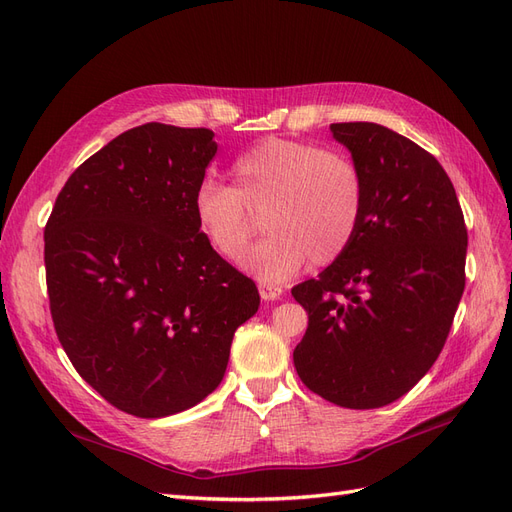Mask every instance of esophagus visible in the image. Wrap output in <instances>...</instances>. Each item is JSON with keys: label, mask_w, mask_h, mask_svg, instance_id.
Returning a JSON list of instances; mask_svg holds the SVG:
<instances>
[{"label": "esophagus", "mask_w": 512, "mask_h": 512, "mask_svg": "<svg viewBox=\"0 0 512 512\" xmlns=\"http://www.w3.org/2000/svg\"><path fill=\"white\" fill-rule=\"evenodd\" d=\"M258 292H260V297L265 299V301H275V299H280V297H282V294H284V288H282L280 284L260 282V284H258Z\"/></svg>", "instance_id": "34e87169"}]
</instances>
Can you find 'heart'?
Instances as JSON below:
<instances>
[{
	"instance_id": "1",
	"label": "heart",
	"mask_w": 512,
	"mask_h": 512,
	"mask_svg": "<svg viewBox=\"0 0 512 512\" xmlns=\"http://www.w3.org/2000/svg\"><path fill=\"white\" fill-rule=\"evenodd\" d=\"M230 177L232 188L213 179L196 185V228L211 250L237 258L251 234V213L262 212L268 237L239 258V267L260 282H284L307 260L329 265L359 232L365 179L344 153L265 138L239 153Z\"/></svg>"
}]
</instances>
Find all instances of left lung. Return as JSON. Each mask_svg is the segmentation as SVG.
<instances>
[{"mask_svg":"<svg viewBox=\"0 0 512 512\" xmlns=\"http://www.w3.org/2000/svg\"><path fill=\"white\" fill-rule=\"evenodd\" d=\"M365 179L348 250L292 288L309 316L292 359L309 391L369 410L421 380L466 286L468 230L451 179L423 147L369 121L333 123Z\"/></svg>","mask_w":512,"mask_h":512,"instance_id":"1","label":"left lung"}]
</instances>
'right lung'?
<instances>
[{"label":"right lung","mask_w":512,"mask_h":512,"mask_svg":"<svg viewBox=\"0 0 512 512\" xmlns=\"http://www.w3.org/2000/svg\"><path fill=\"white\" fill-rule=\"evenodd\" d=\"M213 136L156 121L119 134L70 175L44 228L61 346L108 404L141 418L218 389L232 337L260 305L196 228Z\"/></svg>","instance_id":"1"}]
</instances>
